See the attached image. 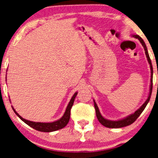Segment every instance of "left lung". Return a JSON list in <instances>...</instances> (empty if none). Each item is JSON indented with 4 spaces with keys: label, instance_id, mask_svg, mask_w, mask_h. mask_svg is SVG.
Listing matches in <instances>:
<instances>
[{
    "label": "left lung",
    "instance_id": "1",
    "mask_svg": "<svg viewBox=\"0 0 158 158\" xmlns=\"http://www.w3.org/2000/svg\"><path fill=\"white\" fill-rule=\"evenodd\" d=\"M133 36L135 38H136V39H139L140 42H141V43L142 44V45H143V48H144L145 53H146V56H147L148 61H149V64H150L152 75H151L150 91H149V97H148V99L147 100V101H146V102L143 103V106H142L141 108L139 109V110H136V111L134 113V114H131V115H130V116H127V117H126L125 118H123V119L119 120V121H110V120H107V119H106V118H103L102 116H101V114H100V110H99V109H98V107H97V104H96V103H95L94 100V108H95V110H96V115H97V119L99 120V122H100V123L102 124L103 126L106 127H109V128H120V127H123L128 126V125H130V124H133V122H135L136 119H137L138 117H139L140 115H141V113L143 112V110H144V108H146V106H147V105L148 104V102H149V100H150L152 91V73H153V69H152V66L151 59H150V58H149V53H148V51H147V46H146V44L144 43V42H143V40H142V39L139 36H138V35H134Z\"/></svg>",
    "mask_w": 158,
    "mask_h": 158
}]
</instances>
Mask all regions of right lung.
<instances>
[{
  "mask_svg": "<svg viewBox=\"0 0 158 158\" xmlns=\"http://www.w3.org/2000/svg\"><path fill=\"white\" fill-rule=\"evenodd\" d=\"M77 92H76L75 94L73 95V97H72L71 100H70L69 105H68L67 108L66 109V111L64 113V116H62L59 120L56 121V122H50V123H42V122H31V121L26 120L25 119V118H22L16 111H15V109L13 108V110L21 120L23 121L25 124H27L28 126H30L31 127L34 128V129L36 130H38V131L40 132H48V133H49V132L56 131V130H60L61 129V128L64 127L68 124V122H69L70 118V110H71V108L72 107H73L74 101H75V99L76 96H77Z\"/></svg>",
  "mask_w": 158,
  "mask_h": 158,
  "instance_id": "1",
  "label": "right lung"
}]
</instances>
